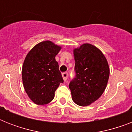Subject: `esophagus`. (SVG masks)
<instances>
[{
  "instance_id": "obj_1",
  "label": "esophagus",
  "mask_w": 132,
  "mask_h": 132,
  "mask_svg": "<svg viewBox=\"0 0 132 132\" xmlns=\"http://www.w3.org/2000/svg\"><path fill=\"white\" fill-rule=\"evenodd\" d=\"M62 77H63L64 80L66 81L67 80V78H68V72H63V73H62Z\"/></svg>"
}]
</instances>
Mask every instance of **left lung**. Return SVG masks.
Segmentation results:
<instances>
[{
  "label": "left lung",
  "instance_id": "8db88e82",
  "mask_svg": "<svg viewBox=\"0 0 132 132\" xmlns=\"http://www.w3.org/2000/svg\"><path fill=\"white\" fill-rule=\"evenodd\" d=\"M75 77L69 84L72 98L76 104L87 106L104 92L108 81L110 68L100 50L90 44L74 50Z\"/></svg>",
  "mask_w": 132,
  "mask_h": 132
}]
</instances>
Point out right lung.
I'll return each mask as SVG.
<instances>
[{"label": "right lung", "mask_w": 132, "mask_h": 132, "mask_svg": "<svg viewBox=\"0 0 132 132\" xmlns=\"http://www.w3.org/2000/svg\"><path fill=\"white\" fill-rule=\"evenodd\" d=\"M60 49L51 41H44L26 56L22 70V82L27 94L36 104L51 102L60 84L64 82L55 60Z\"/></svg>", "instance_id": "1"}]
</instances>
